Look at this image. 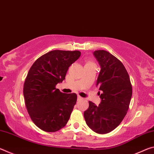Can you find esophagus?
<instances>
[{
  "label": "esophagus",
  "mask_w": 154,
  "mask_h": 154,
  "mask_svg": "<svg viewBox=\"0 0 154 154\" xmlns=\"http://www.w3.org/2000/svg\"><path fill=\"white\" fill-rule=\"evenodd\" d=\"M82 97H81V96H77V100H82Z\"/></svg>",
  "instance_id": "34e87169"
}]
</instances>
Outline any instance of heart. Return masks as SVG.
<instances>
[{
    "instance_id": "b5f03b06",
    "label": "heart",
    "mask_w": 154,
    "mask_h": 154,
    "mask_svg": "<svg viewBox=\"0 0 154 154\" xmlns=\"http://www.w3.org/2000/svg\"><path fill=\"white\" fill-rule=\"evenodd\" d=\"M90 63H92V62H88L87 64H90Z\"/></svg>"
}]
</instances>
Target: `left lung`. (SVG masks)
Masks as SVG:
<instances>
[{"instance_id":"8db88e82","label":"left lung","mask_w":154,"mask_h":154,"mask_svg":"<svg viewBox=\"0 0 154 154\" xmlns=\"http://www.w3.org/2000/svg\"><path fill=\"white\" fill-rule=\"evenodd\" d=\"M94 56L100 66L96 85L103 94L99 105L89 101L83 115L91 130L106 134L116 128L126 116L132 88L126 68L116 57L105 50H96Z\"/></svg>"}]
</instances>
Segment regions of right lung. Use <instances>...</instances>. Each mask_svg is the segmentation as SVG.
I'll return each mask as SVG.
<instances>
[{"mask_svg":"<svg viewBox=\"0 0 154 154\" xmlns=\"http://www.w3.org/2000/svg\"><path fill=\"white\" fill-rule=\"evenodd\" d=\"M80 56L79 51H51L36 60L28 71L23 90L25 105L34 124L43 131H58L69 121L77 94L62 93L56 85Z\"/></svg>","mask_w":154,"mask_h":154,"instance_id":"right-lung-1","label":"right lung"}]
</instances>
